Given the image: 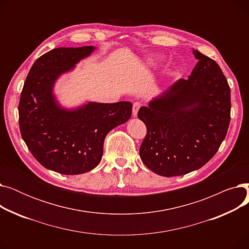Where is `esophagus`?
<instances>
[{"label": "esophagus", "instance_id": "obj_1", "mask_svg": "<svg viewBox=\"0 0 249 249\" xmlns=\"http://www.w3.org/2000/svg\"><path fill=\"white\" fill-rule=\"evenodd\" d=\"M140 107H141V104H140L139 102H135V103L133 104V108H132V116H133V117H136V116H137V113H138Z\"/></svg>", "mask_w": 249, "mask_h": 249}]
</instances>
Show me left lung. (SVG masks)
<instances>
[{
  "instance_id": "1",
  "label": "left lung",
  "mask_w": 249,
  "mask_h": 249,
  "mask_svg": "<svg viewBox=\"0 0 249 249\" xmlns=\"http://www.w3.org/2000/svg\"><path fill=\"white\" fill-rule=\"evenodd\" d=\"M198 59L180 78L141 107L147 134L139 149L151 172L176 177L201 168L218 151L230 123V88L218 63L193 49Z\"/></svg>"
}]
</instances>
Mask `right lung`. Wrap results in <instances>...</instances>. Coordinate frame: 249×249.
<instances>
[{"mask_svg":"<svg viewBox=\"0 0 249 249\" xmlns=\"http://www.w3.org/2000/svg\"><path fill=\"white\" fill-rule=\"evenodd\" d=\"M94 46L54 48L36 59L26 77L19 102L23 140L36 160L61 175H80L101 161L104 140L127 122L130 102H89L75 109L62 108L53 94L57 78L89 56Z\"/></svg>","mask_w":249,"mask_h":249,"instance_id":"1","label":"right lung"}]
</instances>
